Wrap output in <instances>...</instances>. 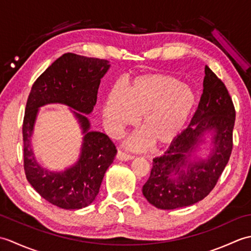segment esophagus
<instances>
[{"label":"esophagus","instance_id":"esophagus-1","mask_svg":"<svg viewBox=\"0 0 251 251\" xmlns=\"http://www.w3.org/2000/svg\"><path fill=\"white\" fill-rule=\"evenodd\" d=\"M116 158L121 159V161H130V159L134 158V155H130V154H127L125 152L119 150L116 154Z\"/></svg>","mask_w":251,"mask_h":251}]
</instances>
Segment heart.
Returning <instances> with one entry per match:
<instances>
[{"label": "heart", "mask_w": 251, "mask_h": 251, "mask_svg": "<svg viewBox=\"0 0 251 251\" xmlns=\"http://www.w3.org/2000/svg\"><path fill=\"white\" fill-rule=\"evenodd\" d=\"M196 104L190 87L174 75L165 73L142 74L125 88L111 89L103 106V119L112 134L135 125L141 116L143 132L127 142L131 149L146 148L151 141L156 147L170 145L182 132Z\"/></svg>", "instance_id": "heart-1"}]
</instances>
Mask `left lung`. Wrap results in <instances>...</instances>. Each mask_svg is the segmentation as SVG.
Segmentation results:
<instances>
[{"mask_svg": "<svg viewBox=\"0 0 251 251\" xmlns=\"http://www.w3.org/2000/svg\"><path fill=\"white\" fill-rule=\"evenodd\" d=\"M204 89L190 125L163 155L153 158L142 188L148 201L159 209H176L201 201L215 188L233 150L235 108L225 83L207 66ZM214 130V149L207 161L190 160L205 131Z\"/></svg>", "mask_w": 251, "mask_h": 251, "instance_id": "left-lung-1", "label": "left lung"}]
</instances>
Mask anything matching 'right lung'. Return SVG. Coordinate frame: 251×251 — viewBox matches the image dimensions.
I'll use <instances>...</instances> for the list:
<instances>
[{
  "mask_svg": "<svg viewBox=\"0 0 251 251\" xmlns=\"http://www.w3.org/2000/svg\"><path fill=\"white\" fill-rule=\"evenodd\" d=\"M109 61L67 52L36 78L26 100L23 124L24 168L26 180L44 200L63 209H81L95 201L103 176L113 163L116 148L110 138L89 131V114L97 102L100 79ZM49 103H63L74 111L85 134L78 163L62 173H51L36 163L30 149L37 109Z\"/></svg>",
  "mask_w": 251,
  "mask_h": 251,
  "instance_id": "1",
  "label": "right lung"
}]
</instances>
